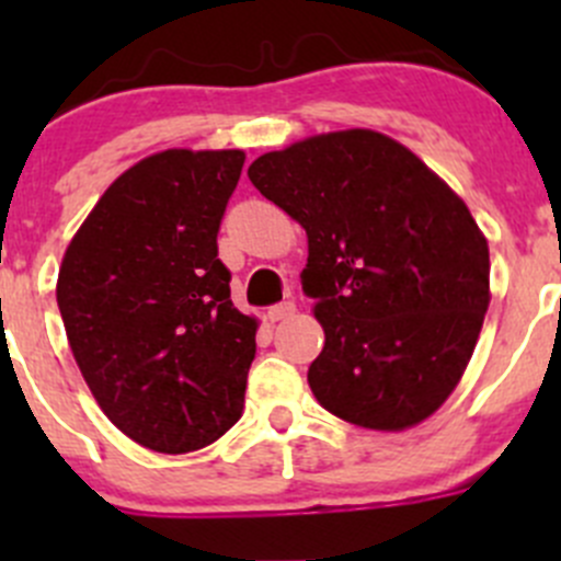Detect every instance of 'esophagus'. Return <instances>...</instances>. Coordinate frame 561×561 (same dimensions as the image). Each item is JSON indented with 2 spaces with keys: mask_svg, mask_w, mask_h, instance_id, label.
Segmentation results:
<instances>
[{
  "mask_svg": "<svg viewBox=\"0 0 561 561\" xmlns=\"http://www.w3.org/2000/svg\"><path fill=\"white\" fill-rule=\"evenodd\" d=\"M293 314H296V304H293V301L276 304V307L268 309V320H271V322L287 320V317H293Z\"/></svg>",
  "mask_w": 561,
  "mask_h": 561,
  "instance_id": "34e87169",
  "label": "esophagus"
}]
</instances>
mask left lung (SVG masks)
Here are the masks:
<instances>
[{
	"label": "left lung",
	"instance_id": "obj_1",
	"mask_svg": "<svg viewBox=\"0 0 561 561\" xmlns=\"http://www.w3.org/2000/svg\"><path fill=\"white\" fill-rule=\"evenodd\" d=\"M307 230L304 290L325 333L309 388L375 432L432 417L467 371L491 301L489 241L467 203L375 129L312 135L249 165Z\"/></svg>",
	"mask_w": 561,
	"mask_h": 561
}]
</instances>
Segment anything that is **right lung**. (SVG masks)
Masks as SVG:
<instances>
[{"label": "right lung", "mask_w": 561, "mask_h": 561, "mask_svg": "<svg viewBox=\"0 0 561 561\" xmlns=\"http://www.w3.org/2000/svg\"><path fill=\"white\" fill-rule=\"evenodd\" d=\"M241 149H165L127 168L65 249L56 304L107 421L157 454L217 443L244 412L257 317L217 257Z\"/></svg>", "instance_id": "1"}]
</instances>
